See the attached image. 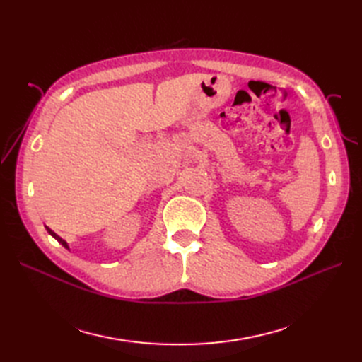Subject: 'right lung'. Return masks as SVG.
<instances>
[{
	"instance_id": "obj_1",
	"label": "right lung",
	"mask_w": 362,
	"mask_h": 362,
	"mask_svg": "<svg viewBox=\"0 0 362 362\" xmlns=\"http://www.w3.org/2000/svg\"><path fill=\"white\" fill-rule=\"evenodd\" d=\"M47 231H48V233H49V234H51V235H52V237H54V238H56V240H57V242H59V243H62V245H63V246H64V247H66V249H69V247H68V243H66V242H64V240H63V238H62V237H59V235H57V234H56V233H54V231H51V229H49V228H48V226H47Z\"/></svg>"
}]
</instances>
